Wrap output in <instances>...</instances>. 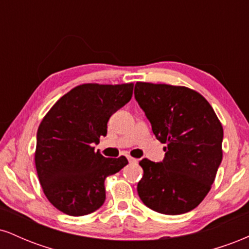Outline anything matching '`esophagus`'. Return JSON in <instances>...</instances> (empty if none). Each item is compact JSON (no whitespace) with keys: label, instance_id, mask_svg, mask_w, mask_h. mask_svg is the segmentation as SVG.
<instances>
[{"label":"esophagus","instance_id":"esophagus-1","mask_svg":"<svg viewBox=\"0 0 249 249\" xmlns=\"http://www.w3.org/2000/svg\"><path fill=\"white\" fill-rule=\"evenodd\" d=\"M127 160H128V162H130V164H136V162H137V159H134L130 156H127Z\"/></svg>","mask_w":249,"mask_h":249}]
</instances>
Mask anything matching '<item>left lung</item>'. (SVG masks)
I'll list each match as a JSON object with an SVG mask.
<instances>
[{
	"instance_id": "obj_1",
	"label": "left lung",
	"mask_w": 249,
	"mask_h": 249,
	"mask_svg": "<svg viewBox=\"0 0 249 249\" xmlns=\"http://www.w3.org/2000/svg\"><path fill=\"white\" fill-rule=\"evenodd\" d=\"M134 97L162 144L165 158H144L137 191L161 214L192 211L210 192L222 160L224 130L210 103L186 87L137 82Z\"/></svg>"
}]
</instances>
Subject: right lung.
<instances>
[{
	"instance_id": "right-lung-1",
	"label": "right lung",
	"mask_w": 249,
	"mask_h": 249,
	"mask_svg": "<svg viewBox=\"0 0 249 249\" xmlns=\"http://www.w3.org/2000/svg\"><path fill=\"white\" fill-rule=\"evenodd\" d=\"M133 83L73 88L57 101L37 130L35 165L43 192L61 212H95L105 201L104 181L128 164L105 158L93 144L107 136L110 117L130 102Z\"/></svg>"
}]
</instances>
